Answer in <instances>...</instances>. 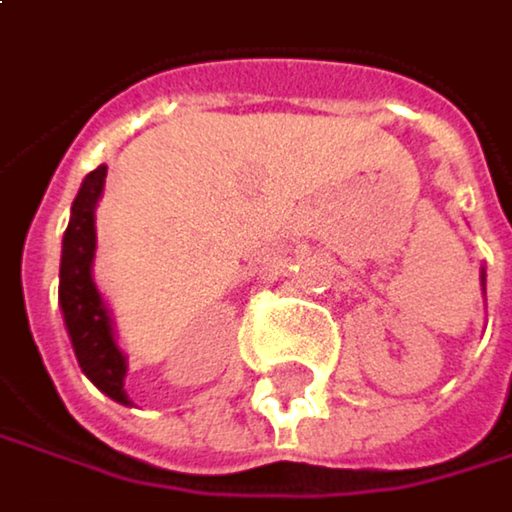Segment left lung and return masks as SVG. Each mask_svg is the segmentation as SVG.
Returning a JSON list of instances; mask_svg holds the SVG:
<instances>
[{
	"instance_id": "obj_1",
	"label": "left lung",
	"mask_w": 512,
	"mask_h": 512,
	"mask_svg": "<svg viewBox=\"0 0 512 512\" xmlns=\"http://www.w3.org/2000/svg\"><path fill=\"white\" fill-rule=\"evenodd\" d=\"M480 282H483V294H486V273H480Z\"/></svg>"
}]
</instances>
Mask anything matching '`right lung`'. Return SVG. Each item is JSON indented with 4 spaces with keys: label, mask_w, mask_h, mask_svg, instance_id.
I'll return each mask as SVG.
<instances>
[{
    "label": "right lung",
    "mask_w": 512,
    "mask_h": 512,
    "mask_svg": "<svg viewBox=\"0 0 512 512\" xmlns=\"http://www.w3.org/2000/svg\"><path fill=\"white\" fill-rule=\"evenodd\" d=\"M107 167H95L83 182L71 203V218L62 236V261H59V309L62 321L80 363V372L113 402L131 405L125 393L128 357L116 342L110 309L95 285V209L104 194Z\"/></svg>",
    "instance_id": "add662e5"
}]
</instances>
